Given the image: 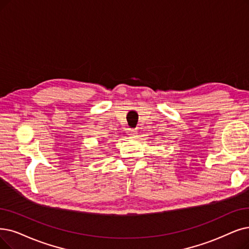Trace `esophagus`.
Here are the masks:
<instances>
[{"label": "esophagus", "mask_w": 249, "mask_h": 249, "mask_svg": "<svg viewBox=\"0 0 249 249\" xmlns=\"http://www.w3.org/2000/svg\"><path fill=\"white\" fill-rule=\"evenodd\" d=\"M127 135H130V137H136L137 136V130H128Z\"/></svg>", "instance_id": "esophagus-1"}]
</instances>
